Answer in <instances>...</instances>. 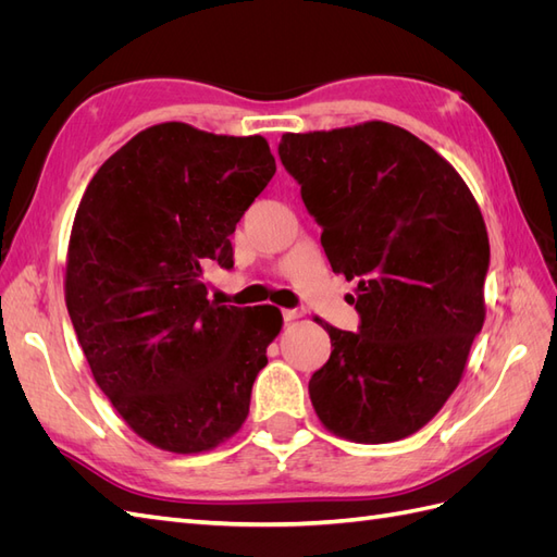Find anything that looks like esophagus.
Here are the masks:
<instances>
[{
    "label": "esophagus",
    "mask_w": 557,
    "mask_h": 557,
    "mask_svg": "<svg viewBox=\"0 0 557 557\" xmlns=\"http://www.w3.org/2000/svg\"><path fill=\"white\" fill-rule=\"evenodd\" d=\"M281 313H283V320H285V323H290V320H297V318L301 315V311H299V309H283Z\"/></svg>",
    "instance_id": "obj_1"
}]
</instances>
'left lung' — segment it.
I'll list each match as a JSON object with an SVG mask.
<instances>
[{
  "label": "left lung",
  "instance_id": "1",
  "mask_svg": "<svg viewBox=\"0 0 557 557\" xmlns=\"http://www.w3.org/2000/svg\"><path fill=\"white\" fill-rule=\"evenodd\" d=\"M278 158L332 272L358 278V332L323 325L313 409L350 442L404 440L458 387L483 327L491 244L476 199L434 148L381 121L283 134Z\"/></svg>",
  "mask_w": 557,
  "mask_h": 557
}]
</instances>
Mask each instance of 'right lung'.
Here are the masks:
<instances>
[{
    "mask_svg": "<svg viewBox=\"0 0 557 557\" xmlns=\"http://www.w3.org/2000/svg\"><path fill=\"white\" fill-rule=\"evenodd\" d=\"M276 172L262 137L153 125L99 166L66 252L64 297L92 376L141 440L201 453L242 428L281 332L276 307H223L205 272Z\"/></svg>",
    "mask_w": 557,
    "mask_h": 557,
    "instance_id": "obj_1",
    "label": "right lung"
}]
</instances>
